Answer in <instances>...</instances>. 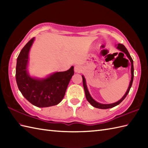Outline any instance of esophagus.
I'll return each mask as SVG.
<instances>
[{
  "mask_svg": "<svg viewBox=\"0 0 148 148\" xmlns=\"http://www.w3.org/2000/svg\"><path fill=\"white\" fill-rule=\"evenodd\" d=\"M74 71L76 72H81L82 71V67L80 65H76L74 67Z\"/></svg>",
  "mask_w": 148,
  "mask_h": 148,
  "instance_id": "esophagus-1",
  "label": "esophagus"
}]
</instances>
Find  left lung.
Instances as JSON below:
<instances>
[{
    "instance_id": "left-lung-1",
    "label": "left lung",
    "mask_w": 148,
    "mask_h": 148,
    "mask_svg": "<svg viewBox=\"0 0 148 148\" xmlns=\"http://www.w3.org/2000/svg\"><path fill=\"white\" fill-rule=\"evenodd\" d=\"M116 48L117 49H119L120 51H121L122 52H123L124 53L126 54V55L127 56V57L128 58V59L130 60V61L131 62V65H132V67H131V74H132V77H131V81H130V85L128 86V88L127 91L126 93L125 94L124 96L122 97V99H121L120 100L118 101L117 102H115V103H110V104H103V103H100L99 102H96L95 100H94L92 97L90 96V93L88 90L87 88V86H86V81H85V79H84V77L83 76H82L83 77V87H84V92H85V95H86V98L87 99L88 101L90 104L93 106L94 108H99V109H109V108H112L113 107H115L117 105L119 104L123 100L125 97H127V95H128V92H129V91L130 90V88L132 85V83H133V79H134V64H133V60L131 56L130 55L129 53H128L127 49L125 48V46L122 45V44H118V46H116Z\"/></svg>"
}]
</instances>
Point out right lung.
<instances>
[{
    "mask_svg": "<svg viewBox=\"0 0 148 148\" xmlns=\"http://www.w3.org/2000/svg\"><path fill=\"white\" fill-rule=\"evenodd\" d=\"M34 37L21 50L17 58L16 79L19 90L28 101L39 108L57 105L65 96L66 90L74 73V67L64 72H55L44 79H37L29 76L27 66L29 52Z\"/></svg>",
    "mask_w": 148,
    "mask_h": 148,
    "instance_id": "obj_1",
    "label": "right lung"
}]
</instances>
